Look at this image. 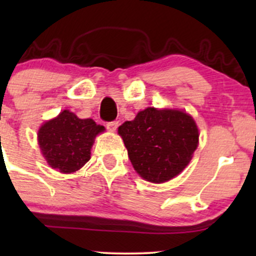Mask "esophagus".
Returning <instances> with one entry per match:
<instances>
[{"instance_id": "34e87169", "label": "esophagus", "mask_w": 256, "mask_h": 256, "mask_svg": "<svg viewBox=\"0 0 256 256\" xmlns=\"http://www.w3.org/2000/svg\"><path fill=\"white\" fill-rule=\"evenodd\" d=\"M107 128H108V131H110V132H116V128H118V122H107Z\"/></svg>"}]
</instances>
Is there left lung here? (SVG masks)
Returning a JSON list of instances; mask_svg holds the SVG:
<instances>
[{"label":"left lung","mask_w":256,"mask_h":256,"mask_svg":"<svg viewBox=\"0 0 256 256\" xmlns=\"http://www.w3.org/2000/svg\"><path fill=\"white\" fill-rule=\"evenodd\" d=\"M128 158L136 172L152 183H165L192 160L198 144V128L188 113L148 107L119 126Z\"/></svg>","instance_id":"obj_1"}]
</instances>
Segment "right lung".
Masks as SVG:
<instances>
[{
    "mask_svg": "<svg viewBox=\"0 0 256 256\" xmlns=\"http://www.w3.org/2000/svg\"><path fill=\"white\" fill-rule=\"evenodd\" d=\"M104 131V126L92 119H79L66 110L40 126L38 144L52 168L72 173L90 160L95 137Z\"/></svg>",
    "mask_w": 256,
    "mask_h": 256,
    "instance_id": "obj_1",
    "label": "right lung"
}]
</instances>
